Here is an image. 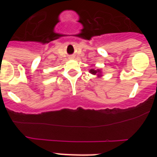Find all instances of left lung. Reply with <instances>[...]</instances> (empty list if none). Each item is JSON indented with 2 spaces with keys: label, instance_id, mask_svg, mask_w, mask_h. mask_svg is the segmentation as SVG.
<instances>
[{
  "label": "left lung",
  "instance_id": "1",
  "mask_svg": "<svg viewBox=\"0 0 157 157\" xmlns=\"http://www.w3.org/2000/svg\"><path fill=\"white\" fill-rule=\"evenodd\" d=\"M90 72L93 75H98V76H99V77L101 76V71L99 69H97V70H95V69H91V70L90 71Z\"/></svg>",
  "mask_w": 157,
  "mask_h": 157
}]
</instances>
